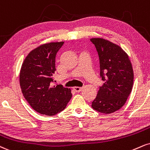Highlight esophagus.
Wrapping results in <instances>:
<instances>
[{
    "label": "esophagus",
    "instance_id": "esophagus-1",
    "mask_svg": "<svg viewBox=\"0 0 150 150\" xmlns=\"http://www.w3.org/2000/svg\"><path fill=\"white\" fill-rule=\"evenodd\" d=\"M73 89L76 92H80L82 90V87H79V86H75V87L73 88Z\"/></svg>",
    "mask_w": 150,
    "mask_h": 150
}]
</instances>
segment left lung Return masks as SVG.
I'll return each instance as SVG.
<instances>
[{
	"instance_id": "left-lung-1",
	"label": "left lung",
	"mask_w": 150,
	"mask_h": 150,
	"mask_svg": "<svg viewBox=\"0 0 150 150\" xmlns=\"http://www.w3.org/2000/svg\"><path fill=\"white\" fill-rule=\"evenodd\" d=\"M91 41L98 52L100 75L104 81L91 106L99 112L109 115L123 107L132 91L133 66L120 45L103 38H93Z\"/></svg>"
}]
</instances>
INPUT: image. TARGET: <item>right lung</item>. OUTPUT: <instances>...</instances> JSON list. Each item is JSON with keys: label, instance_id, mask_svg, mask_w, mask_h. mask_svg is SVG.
<instances>
[{"label": "right lung", "instance_id": "obj_1", "mask_svg": "<svg viewBox=\"0 0 150 150\" xmlns=\"http://www.w3.org/2000/svg\"><path fill=\"white\" fill-rule=\"evenodd\" d=\"M64 43L41 45L28 54L21 65V92L30 107L41 115L52 116L60 112L72 97L70 89L53 85L56 55Z\"/></svg>", "mask_w": 150, "mask_h": 150}]
</instances>
